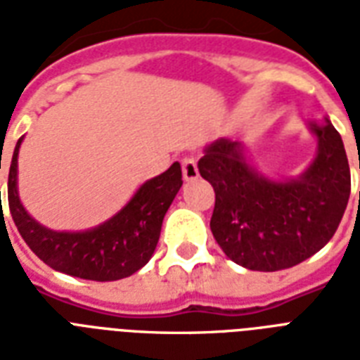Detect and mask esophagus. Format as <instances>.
I'll return each mask as SVG.
<instances>
[{
  "label": "esophagus",
  "mask_w": 360,
  "mask_h": 360,
  "mask_svg": "<svg viewBox=\"0 0 360 360\" xmlns=\"http://www.w3.org/2000/svg\"><path fill=\"white\" fill-rule=\"evenodd\" d=\"M181 166H183V179H185V181L198 179L196 158H194V157H185V158H183V160H181Z\"/></svg>",
  "instance_id": "obj_1"
}]
</instances>
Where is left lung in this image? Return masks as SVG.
I'll return each mask as SVG.
<instances>
[{
	"label": "left lung",
	"mask_w": 360,
	"mask_h": 360,
	"mask_svg": "<svg viewBox=\"0 0 360 360\" xmlns=\"http://www.w3.org/2000/svg\"><path fill=\"white\" fill-rule=\"evenodd\" d=\"M310 129L318 153L297 179L262 175L239 141L220 138L205 147L198 169L214 188L211 231L240 267L263 273L293 267L335 236L352 192L349 164L344 141L327 117Z\"/></svg>",
	"instance_id": "1"
}]
</instances>
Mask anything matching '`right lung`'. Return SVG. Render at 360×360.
<instances>
[{
    "label": "right lung",
    "instance_id": "add662e5",
    "mask_svg": "<svg viewBox=\"0 0 360 360\" xmlns=\"http://www.w3.org/2000/svg\"><path fill=\"white\" fill-rule=\"evenodd\" d=\"M14 147L8 168V209L22 239L59 273L78 278L112 282L140 271L157 248L164 214L183 185L179 162L146 181L120 213L86 231H53L39 224L18 196V151Z\"/></svg>",
    "mask_w": 360,
    "mask_h": 360
}]
</instances>
